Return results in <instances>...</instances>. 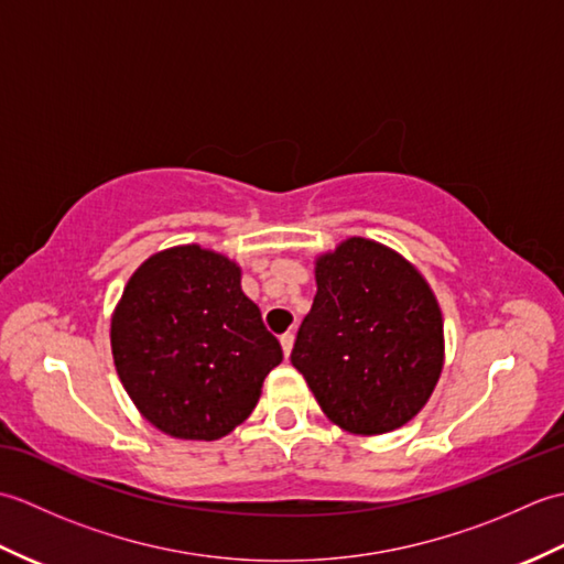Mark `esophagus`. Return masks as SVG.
Returning a JSON list of instances; mask_svg holds the SVG:
<instances>
[{"instance_id": "obj_1", "label": "esophagus", "mask_w": 564, "mask_h": 564, "mask_svg": "<svg viewBox=\"0 0 564 564\" xmlns=\"http://www.w3.org/2000/svg\"><path fill=\"white\" fill-rule=\"evenodd\" d=\"M293 341H295V334H293V332H285V334H281V346H283V354H285V356H291V351H293Z\"/></svg>"}]
</instances>
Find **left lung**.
<instances>
[{"mask_svg": "<svg viewBox=\"0 0 564 564\" xmlns=\"http://www.w3.org/2000/svg\"><path fill=\"white\" fill-rule=\"evenodd\" d=\"M315 279L291 364L351 434L406 424L443 368L441 310L422 273L398 251L351 237L317 259Z\"/></svg>", "mask_w": 564, "mask_h": 564, "instance_id": "1", "label": "left lung"}]
</instances>
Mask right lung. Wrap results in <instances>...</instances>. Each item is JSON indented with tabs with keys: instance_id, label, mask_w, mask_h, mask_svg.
Returning <instances> with one entry per match:
<instances>
[{
	"instance_id": "add662e5",
	"label": "right lung",
	"mask_w": 564,
	"mask_h": 564,
	"mask_svg": "<svg viewBox=\"0 0 564 564\" xmlns=\"http://www.w3.org/2000/svg\"><path fill=\"white\" fill-rule=\"evenodd\" d=\"M111 349L142 416L191 441L242 424L283 361L239 267L196 245L160 251L133 273L111 319Z\"/></svg>"
}]
</instances>
